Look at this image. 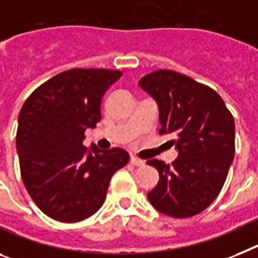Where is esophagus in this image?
Instances as JSON below:
<instances>
[{
  "mask_svg": "<svg viewBox=\"0 0 258 258\" xmlns=\"http://www.w3.org/2000/svg\"><path fill=\"white\" fill-rule=\"evenodd\" d=\"M130 161H131V164H134L135 166H143L146 162H144V160L142 159H138V157H135V156H131V159H130Z\"/></svg>",
  "mask_w": 258,
  "mask_h": 258,
  "instance_id": "34e87169",
  "label": "esophagus"
}]
</instances>
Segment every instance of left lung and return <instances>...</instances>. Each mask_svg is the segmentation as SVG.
<instances>
[{
	"mask_svg": "<svg viewBox=\"0 0 258 258\" xmlns=\"http://www.w3.org/2000/svg\"><path fill=\"white\" fill-rule=\"evenodd\" d=\"M140 88L159 105V134H173L178 151L172 165L148 160L159 183L147 194L157 211L172 218L202 213L222 190L235 155V122L222 97L181 73L160 69Z\"/></svg>",
	"mask_w": 258,
	"mask_h": 258,
	"instance_id": "8db88e82",
	"label": "left lung"
}]
</instances>
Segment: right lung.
<instances>
[{"instance_id":"right-lung-1","label":"right lung","mask_w":258,"mask_h":258,"mask_svg":"<svg viewBox=\"0 0 258 258\" xmlns=\"http://www.w3.org/2000/svg\"><path fill=\"white\" fill-rule=\"evenodd\" d=\"M122 76L110 69H69L26 99L18 116L21 176L45 215L76 223L97 213L112 174L128 162L122 148L101 151L82 142L101 120V101Z\"/></svg>"}]
</instances>
